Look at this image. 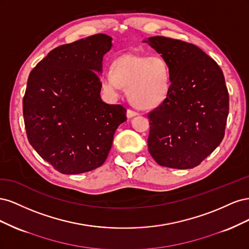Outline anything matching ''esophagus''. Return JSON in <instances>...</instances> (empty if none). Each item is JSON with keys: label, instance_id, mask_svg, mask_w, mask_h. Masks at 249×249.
<instances>
[{"label": "esophagus", "instance_id": "obj_1", "mask_svg": "<svg viewBox=\"0 0 249 249\" xmlns=\"http://www.w3.org/2000/svg\"><path fill=\"white\" fill-rule=\"evenodd\" d=\"M136 115H138V112L134 111V110H132V109H127V111H126V116H127V117L131 118V117L136 116Z\"/></svg>", "mask_w": 249, "mask_h": 249}]
</instances>
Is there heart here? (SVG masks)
I'll use <instances>...</instances> for the list:
<instances>
[{
    "mask_svg": "<svg viewBox=\"0 0 249 249\" xmlns=\"http://www.w3.org/2000/svg\"><path fill=\"white\" fill-rule=\"evenodd\" d=\"M103 88L117 96L126 87L129 100L141 109L155 108L166 99L170 88L169 65L163 57L125 54L117 57L111 71L101 76Z\"/></svg>",
    "mask_w": 249,
    "mask_h": 249,
    "instance_id": "b5f03b06",
    "label": "heart"
}]
</instances>
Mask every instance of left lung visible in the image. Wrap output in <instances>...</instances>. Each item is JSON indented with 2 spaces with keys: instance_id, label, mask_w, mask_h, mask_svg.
I'll list each match as a JSON object with an SVG mask.
<instances>
[{
  "instance_id": "1",
  "label": "left lung",
  "mask_w": 249,
  "mask_h": 249,
  "mask_svg": "<svg viewBox=\"0 0 249 249\" xmlns=\"http://www.w3.org/2000/svg\"><path fill=\"white\" fill-rule=\"evenodd\" d=\"M148 42L166 60L169 92L148 112V152L161 166L188 169L220 144L229 115V91L221 69L192 43L163 36Z\"/></svg>"
}]
</instances>
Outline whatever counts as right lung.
Here are the masks:
<instances>
[{
    "label": "right lung",
    "mask_w": 249,
    "mask_h": 249,
    "mask_svg": "<svg viewBox=\"0 0 249 249\" xmlns=\"http://www.w3.org/2000/svg\"><path fill=\"white\" fill-rule=\"evenodd\" d=\"M112 38L95 34L51 51L28 78L22 113L30 144L63 175L102 166L118 125L122 105L101 99L103 56Z\"/></svg>",
    "instance_id": "right-lung-1"
}]
</instances>
